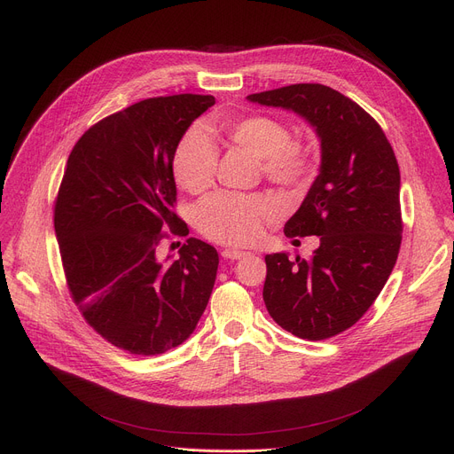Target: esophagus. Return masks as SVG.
<instances>
[{
  "instance_id": "34e87169",
  "label": "esophagus",
  "mask_w": 454,
  "mask_h": 454,
  "mask_svg": "<svg viewBox=\"0 0 454 454\" xmlns=\"http://www.w3.org/2000/svg\"><path fill=\"white\" fill-rule=\"evenodd\" d=\"M245 255H248V252L235 250V248H226V250L223 252V257H224V259H241V257H245Z\"/></svg>"
}]
</instances>
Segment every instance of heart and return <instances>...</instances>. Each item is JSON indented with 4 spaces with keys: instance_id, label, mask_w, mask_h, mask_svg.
Instances as JSON below:
<instances>
[{
    "instance_id": "obj_1",
    "label": "heart",
    "mask_w": 454,
    "mask_h": 454,
    "mask_svg": "<svg viewBox=\"0 0 454 454\" xmlns=\"http://www.w3.org/2000/svg\"><path fill=\"white\" fill-rule=\"evenodd\" d=\"M228 145L243 149L257 158V163L270 182L300 185L317 171L313 145L293 139L289 127L265 114H252L224 119L215 125ZM217 149L202 130H189L178 143L173 158L176 182L189 193L207 189L217 173ZM278 215V206L265 195H239L221 191L207 197L197 211V223L209 239L228 245H252L265 223Z\"/></svg>"
}]
</instances>
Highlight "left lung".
I'll return each mask as SVG.
<instances>
[{"instance_id":"left-lung-1","label":"left lung","mask_w":454,"mask_h":454,"mask_svg":"<svg viewBox=\"0 0 454 454\" xmlns=\"http://www.w3.org/2000/svg\"><path fill=\"white\" fill-rule=\"evenodd\" d=\"M250 103L291 110L317 130L320 173L285 224L287 237L318 235L311 259L269 254L263 300L278 325L307 340L335 337L383 291L401 247L399 165L375 119L324 84L252 93Z\"/></svg>"}]
</instances>
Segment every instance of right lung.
<instances>
[{
  "mask_svg": "<svg viewBox=\"0 0 454 454\" xmlns=\"http://www.w3.org/2000/svg\"><path fill=\"white\" fill-rule=\"evenodd\" d=\"M215 105L180 93L139 101L88 129L71 151L55 202V233L71 298L99 335L134 355H160L195 331L219 254L189 237L160 257L173 211V158L185 130Z\"/></svg>",
  "mask_w": 454,
  "mask_h": 454,
  "instance_id": "add662e5",
  "label": "right lung"
}]
</instances>
